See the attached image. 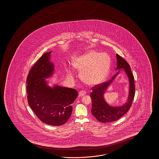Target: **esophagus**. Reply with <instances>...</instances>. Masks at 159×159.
Here are the masks:
<instances>
[{"label":"esophagus","instance_id":"obj_1","mask_svg":"<svg viewBox=\"0 0 159 159\" xmlns=\"http://www.w3.org/2000/svg\"><path fill=\"white\" fill-rule=\"evenodd\" d=\"M86 92L85 91H80L79 93V97H83V96H85L86 94Z\"/></svg>","mask_w":159,"mask_h":159}]
</instances>
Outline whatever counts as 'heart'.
I'll return each mask as SVG.
<instances>
[{"label":"heart","mask_w":159,"mask_h":159,"mask_svg":"<svg viewBox=\"0 0 159 159\" xmlns=\"http://www.w3.org/2000/svg\"><path fill=\"white\" fill-rule=\"evenodd\" d=\"M111 57L105 52L90 51L73 59L72 65L80 73L81 79L87 85L94 86L102 83L106 79L111 68ZM69 75L70 68L66 67Z\"/></svg>","instance_id":"1"}]
</instances>
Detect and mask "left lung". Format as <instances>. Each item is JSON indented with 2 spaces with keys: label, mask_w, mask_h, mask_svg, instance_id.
Listing matches in <instances>:
<instances>
[{
  "label": "left lung",
  "mask_w": 159,
  "mask_h": 159,
  "mask_svg": "<svg viewBox=\"0 0 159 159\" xmlns=\"http://www.w3.org/2000/svg\"><path fill=\"white\" fill-rule=\"evenodd\" d=\"M116 57L117 67L116 70L123 69L129 78V98L124 105L119 107H112L106 102L103 97L104 93L120 70L115 74L110 80L94 86L90 94L92 104L91 113L99 122L102 123L114 122L122 117L130 108L135 96L134 77L131 72L130 67L128 63L119 55L116 54Z\"/></svg>",
  "instance_id": "obj_1"
}]
</instances>
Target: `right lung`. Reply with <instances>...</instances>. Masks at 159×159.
<instances>
[{
    "label": "right lung",
    "mask_w": 159,
    "mask_h": 159,
    "mask_svg": "<svg viewBox=\"0 0 159 159\" xmlns=\"http://www.w3.org/2000/svg\"><path fill=\"white\" fill-rule=\"evenodd\" d=\"M52 52L43 55L31 69L26 91L29 105L37 117L46 124L59 126L70 118L78 92L73 89L48 85L46 79L52 76L55 70L50 61Z\"/></svg>",
    "instance_id": "obj_1"
}]
</instances>
